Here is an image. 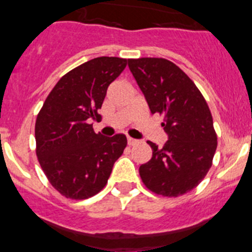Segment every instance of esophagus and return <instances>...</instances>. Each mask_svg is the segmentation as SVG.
<instances>
[{"instance_id": "esophagus-1", "label": "esophagus", "mask_w": 252, "mask_h": 252, "mask_svg": "<svg viewBox=\"0 0 252 252\" xmlns=\"http://www.w3.org/2000/svg\"><path fill=\"white\" fill-rule=\"evenodd\" d=\"M127 144H128V145H130V146L136 145V144H139V140L132 139V137H127Z\"/></svg>"}]
</instances>
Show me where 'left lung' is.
I'll list each match as a JSON object with an SVG mask.
<instances>
[{
    "instance_id": "8db88e82",
    "label": "left lung",
    "mask_w": 252,
    "mask_h": 252,
    "mask_svg": "<svg viewBox=\"0 0 252 252\" xmlns=\"http://www.w3.org/2000/svg\"><path fill=\"white\" fill-rule=\"evenodd\" d=\"M127 63L151 113L162 116L169 137L161 149L148 141L153 157L139 169L142 183L162 197L186 194L206 177L217 149L208 104L192 79L170 60L139 58Z\"/></svg>"
}]
</instances>
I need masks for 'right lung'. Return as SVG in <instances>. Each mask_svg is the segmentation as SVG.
Returning a JSON list of instances; mask_svg holds the SVG:
<instances>
[{
    "label": "right lung",
    "mask_w": 252,
    "mask_h": 252,
    "mask_svg": "<svg viewBox=\"0 0 252 252\" xmlns=\"http://www.w3.org/2000/svg\"><path fill=\"white\" fill-rule=\"evenodd\" d=\"M127 60L99 57L60 78L46 97L35 124L36 155L50 184L70 199H87L101 192L113 164L124 153V133L104 137L95 133L107 88Z\"/></svg>",
    "instance_id": "add662e5"
}]
</instances>
